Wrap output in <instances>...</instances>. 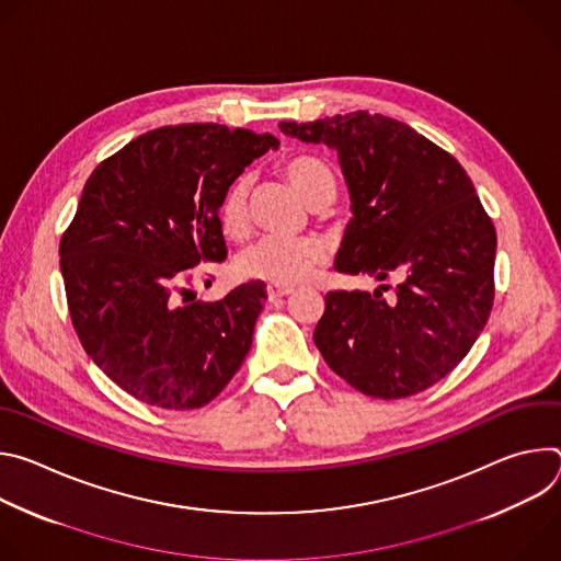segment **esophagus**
I'll return each mask as SVG.
<instances>
[{
  "instance_id": "34e87169",
  "label": "esophagus",
  "mask_w": 561,
  "mask_h": 561,
  "mask_svg": "<svg viewBox=\"0 0 561 561\" xmlns=\"http://www.w3.org/2000/svg\"><path fill=\"white\" fill-rule=\"evenodd\" d=\"M266 293H268V299H271V301H275V299H279V297L290 295V293H293V288H288V286H275V284H268Z\"/></svg>"
}]
</instances>
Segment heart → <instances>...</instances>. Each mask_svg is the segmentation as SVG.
Here are the masks:
<instances>
[{"mask_svg":"<svg viewBox=\"0 0 561 561\" xmlns=\"http://www.w3.org/2000/svg\"><path fill=\"white\" fill-rule=\"evenodd\" d=\"M282 175L290 188L310 206L322 208L335 197V175L319 157L295 154L282 164ZM217 219L228 237H244L249 230V180L242 175L224 191ZM324 244L317 237H264L237 260V273L275 286H295L324 260Z\"/></svg>","mask_w":561,"mask_h":561,"instance_id":"heart-1","label":"heart"}]
</instances>
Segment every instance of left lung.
<instances>
[{"label":"left lung","mask_w":561,"mask_h":561,"mask_svg":"<svg viewBox=\"0 0 561 561\" xmlns=\"http://www.w3.org/2000/svg\"><path fill=\"white\" fill-rule=\"evenodd\" d=\"M279 130L337 150L353 217L335 271L399 277L388 301L383 286L329 293L314 346L364 394L431 388L466 357L493 308L497 234L470 178L409 124L368 111Z\"/></svg>","instance_id":"1"}]
</instances>
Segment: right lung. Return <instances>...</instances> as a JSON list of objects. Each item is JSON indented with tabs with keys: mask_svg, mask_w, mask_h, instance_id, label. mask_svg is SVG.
<instances>
[{
	"mask_svg": "<svg viewBox=\"0 0 561 561\" xmlns=\"http://www.w3.org/2000/svg\"><path fill=\"white\" fill-rule=\"evenodd\" d=\"M277 146L268 133L221 124L162 126L84 184L59 244L70 319L87 355L139 402L199 409L249 355L266 286L249 282L199 301L182 279L199 262L226 260L219 199Z\"/></svg>",
	"mask_w": 561,
	"mask_h": 561,
	"instance_id": "1",
	"label": "right lung"
}]
</instances>
